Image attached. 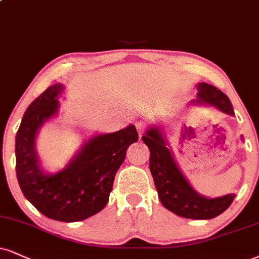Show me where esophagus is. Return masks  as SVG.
Segmentation results:
<instances>
[{"label": "esophagus", "mask_w": 259, "mask_h": 259, "mask_svg": "<svg viewBox=\"0 0 259 259\" xmlns=\"http://www.w3.org/2000/svg\"><path fill=\"white\" fill-rule=\"evenodd\" d=\"M136 126H137V130H138V132H139V138H140V137H142V135H143V132H144V130H145L144 123L137 122Z\"/></svg>", "instance_id": "obj_1"}]
</instances>
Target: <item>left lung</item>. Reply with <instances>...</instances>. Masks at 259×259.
Segmentation results:
<instances>
[{
	"label": "left lung",
	"mask_w": 259,
	"mask_h": 259,
	"mask_svg": "<svg viewBox=\"0 0 259 259\" xmlns=\"http://www.w3.org/2000/svg\"><path fill=\"white\" fill-rule=\"evenodd\" d=\"M197 90V100L192 103L210 105L227 115H234L229 98L215 86L198 82ZM142 139L150 150V171L154 178L159 200L165 209L191 220H210L228 209L235 194L209 198L198 193L179 168L174 154L168 146L164 132L158 126L149 127ZM241 139H244L242 136Z\"/></svg>",
	"instance_id": "1"
}]
</instances>
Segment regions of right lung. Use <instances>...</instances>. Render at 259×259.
<instances>
[{
  "label": "right lung",
  "mask_w": 259,
  "mask_h": 259,
  "mask_svg": "<svg viewBox=\"0 0 259 259\" xmlns=\"http://www.w3.org/2000/svg\"><path fill=\"white\" fill-rule=\"evenodd\" d=\"M63 89L60 82L49 86L28 105L15 137V170L22 193L38 211L56 221L78 222L107 205L116 171L138 133L130 124L114 133L94 135L65 168L48 173L38 157L37 135L59 114L57 98Z\"/></svg>",
  "instance_id": "1"
}]
</instances>
